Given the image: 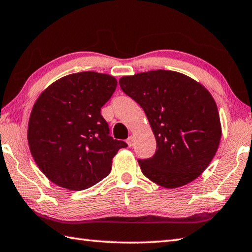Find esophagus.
Returning <instances> with one entry per match:
<instances>
[{"label":"esophagus","instance_id":"1","mask_svg":"<svg viewBox=\"0 0 252 252\" xmlns=\"http://www.w3.org/2000/svg\"><path fill=\"white\" fill-rule=\"evenodd\" d=\"M127 145H128V147H132V146H134V137H132V136L128 137Z\"/></svg>","mask_w":252,"mask_h":252}]
</instances>
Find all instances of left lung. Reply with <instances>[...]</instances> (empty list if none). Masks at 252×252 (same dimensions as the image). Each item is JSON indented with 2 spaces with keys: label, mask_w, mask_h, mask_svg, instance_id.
<instances>
[{
  "label": "left lung",
  "mask_w": 252,
  "mask_h": 252,
  "mask_svg": "<svg viewBox=\"0 0 252 252\" xmlns=\"http://www.w3.org/2000/svg\"><path fill=\"white\" fill-rule=\"evenodd\" d=\"M120 85L142 107L156 138L155 156L138 160L145 177L165 189L183 187L200 177L221 137L220 113L208 90L169 70L125 75Z\"/></svg>",
  "instance_id": "8db88e82"
}]
</instances>
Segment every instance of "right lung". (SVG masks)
Wrapping results in <instances>:
<instances>
[{"mask_svg":"<svg viewBox=\"0 0 252 252\" xmlns=\"http://www.w3.org/2000/svg\"><path fill=\"white\" fill-rule=\"evenodd\" d=\"M117 81L94 71L68 74L40 93L28 121L27 140L38 168L52 183L82 191L110 174L125 141L108 135L101 107Z\"/></svg>","mask_w":252,"mask_h":252,"instance_id":"1","label":"right lung"}]
</instances>
